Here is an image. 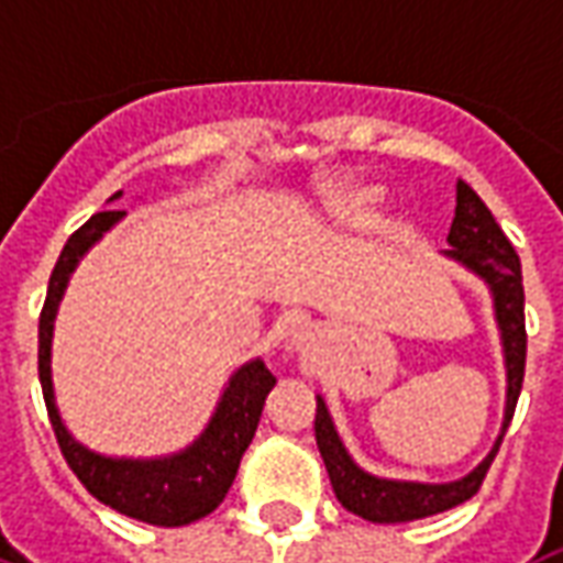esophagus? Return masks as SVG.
<instances>
[{"label":"esophagus","instance_id":"1","mask_svg":"<svg viewBox=\"0 0 563 563\" xmlns=\"http://www.w3.org/2000/svg\"><path fill=\"white\" fill-rule=\"evenodd\" d=\"M306 340H309V331H303V333H300V336H297V343H300V346H303Z\"/></svg>","mask_w":563,"mask_h":563}]
</instances>
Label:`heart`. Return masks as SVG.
Masks as SVG:
<instances>
[{"instance_id":"b5f03b06","label":"heart","mask_w":563,"mask_h":563,"mask_svg":"<svg viewBox=\"0 0 563 563\" xmlns=\"http://www.w3.org/2000/svg\"><path fill=\"white\" fill-rule=\"evenodd\" d=\"M324 211L333 220H355L364 217L374 205V192L367 186H331L324 192Z\"/></svg>"}]
</instances>
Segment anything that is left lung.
<instances>
[{"label":"left lung","mask_w":563,"mask_h":563,"mask_svg":"<svg viewBox=\"0 0 563 563\" xmlns=\"http://www.w3.org/2000/svg\"><path fill=\"white\" fill-rule=\"evenodd\" d=\"M448 251L444 257L456 260L468 273L478 275L494 294V312L503 340V358H506V410H503V429L496 435L494 448L468 475L448 484L426 482H395V478H377L364 472L352 456L346 444L336 435L328 405L319 395L316 407V441H319L321 460L331 475L333 494L343 503V509L358 515L374 525H405L417 518H429L438 511H448L460 503H466L478 494L487 468L494 463L496 451L503 444V435L509 429L511 413L521 395L527 358L525 333V285H521V260L515 247L499 230V223L490 214V208L478 199V192L463 180H456V211H453L451 232H448Z\"/></svg>","instance_id":"8db88e82"}]
</instances>
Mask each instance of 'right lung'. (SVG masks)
<instances>
[{
	"instance_id": "1",
	"label": "right lung",
	"mask_w": 563,
	"mask_h": 563,
	"mask_svg": "<svg viewBox=\"0 0 563 563\" xmlns=\"http://www.w3.org/2000/svg\"><path fill=\"white\" fill-rule=\"evenodd\" d=\"M119 196L122 192L110 196V201H115ZM122 217L125 211H100L81 230L73 232L69 242L64 244L52 282H48V297L42 306V316H38V383H42L48 420H52L60 453L69 468L76 472V478L88 487V494L97 496L103 506L122 511L143 525L184 527L211 515L223 503V496L230 494L242 453L247 451L251 438L257 432L260 413L266 405V395L275 386V377L263 364V358L242 364L227 383L205 432L189 448L170 453V456H156V460L103 456V453L88 451L85 444L69 435V429L60 420L57 401H54V319H57V306L64 300V290L69 285V275L76 273L79 260Z\"/></svg>"
}]
</instances>
